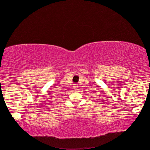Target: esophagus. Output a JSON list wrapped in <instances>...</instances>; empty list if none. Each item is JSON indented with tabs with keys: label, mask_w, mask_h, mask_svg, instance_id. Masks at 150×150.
I'll return each instance as SVG.
<instances>
[{
	"label": "esophagus",
	"mask_w": 150,
	"mask_h": 150,
	"mask_svg": "<svg viewBox=\"0 0 150 150\" xmlns=\"http://www.w3.org/2000/svg\"><path fill=\"white\" fill-rule=\"evenodd\" d=\"M74 87H75L74 88H75V89H76V87H77V86H74Z\"/></svg>",
	"instance_id": "34e87169"
}]
</instances>
